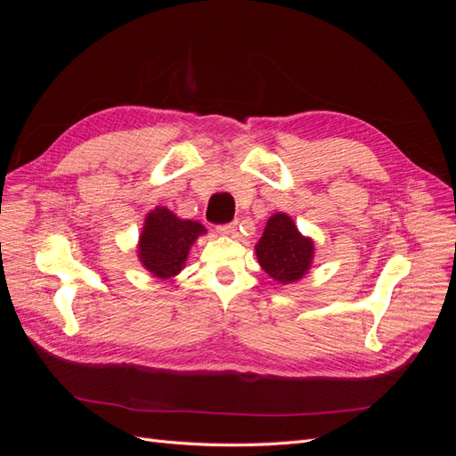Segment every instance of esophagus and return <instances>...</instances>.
I'll return each instance as SVG.
<instances>
[{"label":"esophagus","instance_id":"obj_1","mask_svg":"<svg viewBox=\"0 0 456 456\" xmlns=\"http://www.w3.org/2000/svg\"><path fill=\"white\" fill-rule=\"evenodd\" d=\"M218 233H223V236H236L238 233V223H230V224H223L216 228Z\"/></svg>","mask_w":456,"mask_h":456}]
</instances>
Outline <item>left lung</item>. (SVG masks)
<instances>
[{
	"mask_svg": "<svg viewBox=\"0 0 456 456\" xmlns=\"http://www.w3.org/2000/svg\"><path fill=\"white\" fill-rule=\"evenodd\" d=\"M255 253L260 268L273 281L291 285L310 272L315 243L300 233L295 220L287 213H275L268 218L262 238L255 245Z\"/></svg>",
	"mask_w": 456,
	"mask_h": 456,
	"instance_id": "1",
	"label": "left lung"
}]
</instances>
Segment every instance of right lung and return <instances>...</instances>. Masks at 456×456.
Segmentation results:
<instances>
[{"label": "right lung", "instance_id": "right-lung-1", "mask_svg": "<svg viewBox=\"0 0 456 456\" xmlns=\"http://www.w3.org/2000/svg\"><path fill=\"white\" fill-rule=\"evenodd\" d=\"M207 230L198 220L176 216L167 207H154L146 218L139 236V260L158 280H171L186 266L191 245Z\"/></svg>", "mask_w": 456, "mask_h": 456}]
</instances>
